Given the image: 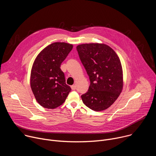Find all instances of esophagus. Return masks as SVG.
I'll return each mask as SVG.
<instances>
[{
  "mask_svg": "<svg viewBox=\"0 0 156 156\" xmlns=\"http://www.w3.org/2000/svg\"><path fill=\"white\" fill-rule=\"evenodd\" d=\"M71 88H72V90H76V86H75V85H72V86H71Z\"/></svg>",
  "mask_w": 156,
  "mask_h": 156,
  "instance_id": "1",
  "label": "esophagus"
}]
</instances>
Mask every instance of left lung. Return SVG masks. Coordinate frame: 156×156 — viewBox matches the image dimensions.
<instances>
[{
	"label": "left lung",
	"mask_w": 156,
	"mask_h": 156,
	"mask_svg": "<svg viewBox=\"0 0 156 156\" xmlns=\"http://www.w3.org/2000/svg\"><path fill=\"white\" fill-rule=\"evenodd\" d=\"M76 49L91 82L87 92L81 95L82 101L93 110H104L114 104L123 90L120 58L103 43L80 44Z\"/></svg>",
	"instance_id": "8db88e82"
}]
</instances>
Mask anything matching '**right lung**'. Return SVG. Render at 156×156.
Here are the masks:
<instances>
[{
    "mask_svg": "<svg viewBox=\"0 0 156 156\" xmlns=\"http://www.w3.org/2000/svg\"><path fill=\"white\" fill-rule=\"evenodd\" d=\"M73 49L66 42H54L42 49L32 66L30 86L37 102L43 107L54 109L66 100L71 87L66 84L60 65Z\"/></svg>",
    "mask_w": 156,
    "mask_h": 156,
    "instance_id": "obj_1",
    "label": "right lung"
}]
</instances>
